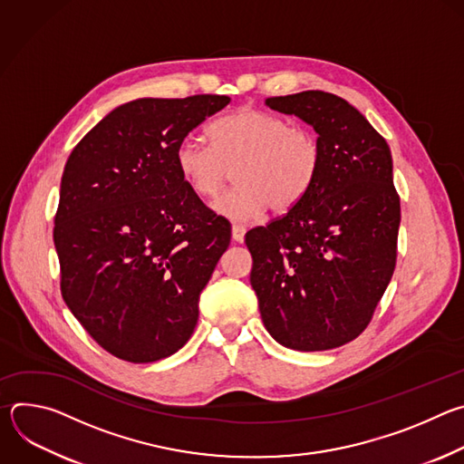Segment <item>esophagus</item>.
<instances>
[{
  "label": "esophagus",
  "mask_w": 464,
  "mask_h": 464,
  "mask_svg": "<svg viewBox=\"0 0 464 464\" xmlns=\"http://www.w3.org/2000/svg\"><path fill=\"white\" fill-rule=\"evenodd\" d=\"M231 233H233V240L242 242V240H244V235H246V227H244V226H240V224H233Z\"/></svg>",
  "instance_id": "obj_1"
}]
</instances>
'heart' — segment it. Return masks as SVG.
<instances>
[{
    "label": "heart",
    "mask_w": 464,
    "mask_h": 464,
    "mask_svg": "<svg viewBox=\"0 0 464 464\" xmlns=\"http://www.w3.org/2000/svg\"><path fill=\"white\" fill-rule=\"evenodd\" d=\"M211 143L192 138L176 149V167L188 188L213 200L235 167L237 187L215 209L231 220H251L272 208L290 211L317 179L323 149L314 131L258 108H240L209 128Z\"/></svg>",
    "instance_id": "heart-1"
}]
</instances>
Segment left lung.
<instances>
[{"mask_svg":"<svg viewBox=\"0 0 464 464\" xmlns=\"http://www.w3.org/2000/svg\"><path fill=\"white\" fill-rule=\"evenodd\" d=\"M272 110L317 131L315 183L286 215L246 233L264 326L294 351L358 338L396 266L401 196L385 140L345 99L319 92L272 97Z\"/></svg>","mask_w":464,"mask_h":464,"instance_id":"8db88e82","label":"left lung"}]
</instances>
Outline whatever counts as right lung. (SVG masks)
Segmentation results:
<instances>
[{"mask_svg": "<svg viewBox=\"0 0 464 464\" xmlns=\"http://www.w3.org/2000/svg\"><path fill=\"white\" fill-rule=\"evenodd\" d=\"M227 95L138 99L110 111L65 163L53 240L62 297L111 356L150 363L194 333L198 297L231 224L198 198L176 149Z\"/></svg>", "mask_w": 464, "mask_h": 464, "instance_id": "add662e5", "label": "right lung"}]
</instances>
